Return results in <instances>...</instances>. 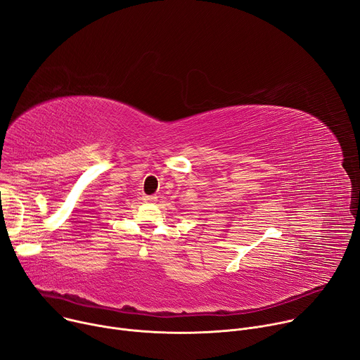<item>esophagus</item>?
<instances>
[{
  "label": "esophagus",
  "mask_w": 360,
  "mask_h": 360,
  "mask_svg": "<svg viewBox=\"0 0 360 360\" xmlns=\"http://www.w3.org/2000/svg\"><path fill=\"white\" fill-rule=\"evenodd\" d=\"M145 202H153V201H156V197L155 195H145V197L142 198Z\"/></svg>",
  "instance_id": "1"
}]
</instances>
